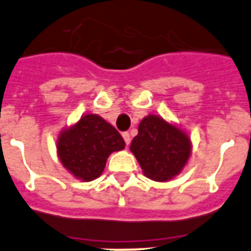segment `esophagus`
Masks as SVG:
<instances>
[{"mask_svg":"<svg viewBox=\"0 0 251 251\" xmlns=\"http://www.w3.org/2000/svg\"><path fill=\"white\" fill-rule=\"evenodd\" d=\"M122 138H124V140H125L126 145L130 144V142H131V138H130L129 132H122Z\"/></svg>","mask_w":251,"mask_h":251,"instance_id":"obj_1","label":"esophagus"}]
</instances>
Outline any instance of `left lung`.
I'll return each instance as SVG.
<instances>
[{
    "mask_svg": "<svg viewBox=\"0 0 251 251\" xmlns=\"http://www.w3.org/2000/svg\"><path fill=\"white\" fill-rule=\"evenodd\" d=\"M138 131L130 151L145 176L154 181H167L180 174L191 153L189 136L154 115L144 117Z\"/></svg>",
    "mask_w": 251,
    "mask_h": 251,
    "instance_id": "obj_1",
    "label": "left lung"
}]
</instances>
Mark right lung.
Masks as SVG:
<instances>
[{
    "label": "right lung",
    "mask_w": 251,
    "mask_h": 251,
    "mask_svg": "<svg viewBox=\"0 0 251 251\" xmlns=\"http://www.w3.org/2000/svg\"><path fill=\"white\" fill-rule=\"evenodd\" d=\"M125 148L120 132L97 115H85L57 140L61 163L83 181L100 177L112 151Z\"/></svg>",
    "instance_id": "1"
}]
</instances>
